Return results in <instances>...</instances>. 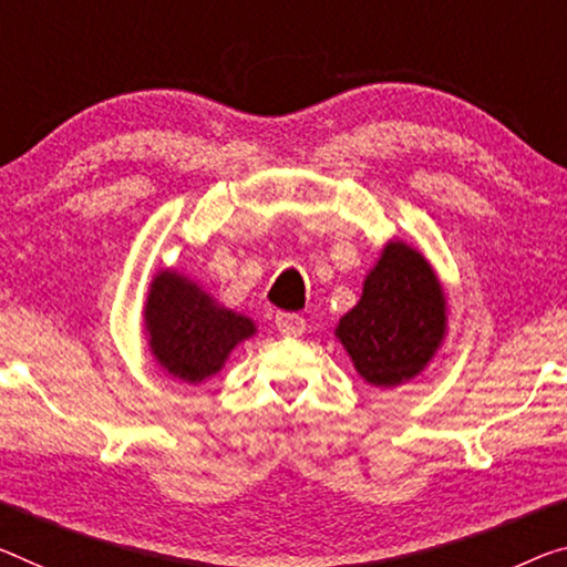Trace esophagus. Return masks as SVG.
I'll return each mask as SVG.
<instances>
[{
	"mask_svg": "<svg viewBox=\"0 0 567 567\" xmlns=\"http://www.w3.org/2000/svg\"><path fill=\"white\" fill-rule=\"evenodd\" d=\"M276 329L284 337H301L303 329H307V321L299 313H289V311H278L276 313Z\"/></svg>",
	"mask_w": 567,
	"mask_h": 567,
	"instance_id": "1",
	"label": "esophagus"
}]
</instances>
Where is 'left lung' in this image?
Returning <instances> with one entry per match:
<instances>
[{
  "instance_id": "left-lung-1",
  "label": "left lung",
  "mask_w": 567,
  "mask_h": 567,
  "mask_svg": "<svg viewBox=\"0 0 567 567\" xmlns=\"http://www.w3.org/2000/svg\"><path fill=\"white\" fill-rule=\"evenodd\" d=\"M449 334V301L431 260L405 240H388L362 281L360 301L334 337L372 388H398L429 368Z\"/></svg>"
}]
</instances>
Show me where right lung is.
Here are the masks:
<instances>
[{"label":"right lung","instance_id":"1","mask_svg":"<svg viewBox=\"0 0 567 567\" xmlns=\"http://www.w3.org/2000/svg\"><path fill=\"white\" fill-rule=\"evenodd\" d=\"M142 319L154 362L187 385L215 378L235 347L258 332L254 319L223 307L203 284L174 268L152 276Z\"/></svg>","mask_w":567,"mask_h":567}]
</instances>
